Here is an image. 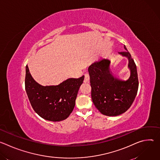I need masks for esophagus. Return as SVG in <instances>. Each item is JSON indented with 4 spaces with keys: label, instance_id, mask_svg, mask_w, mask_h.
Here are the masks:
<instances>
[{
    "label": "esophagus",
    "instance_id": "1",
    "mask_svg": "<svg viewBox=\"0 0 160 160\" xmlns=\"http://www.w3.org/2000/svg\"><path fill=\"white\" fill-rule=\"evenodd\" d=\"M90 80V76L88 73H85V78H84V82H88Z\"/></svg>",
    "mask_w": 160,
    "mask_h": 160
}]
</instances>
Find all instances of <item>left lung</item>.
Here are the masks:
<instances>
[{"mask_svg":"<svg viewBox=\"0 0 160 160\" xmlns=\"http://www.w3.org/2000/svg\"><path fill=\"white\" fill-rule=\"evenodd\" d=\"M124 48L126 51L119 53L128 59L131 74L127 80H120L111 75L108 59L96 61L88 68L93 103L106 116H117L125 112L138 94L139 80L136 64L125 45Z\"/></svg>","mask_w":160,"mask_h":160,"instance_id":"obj_1","label":"left lung"}]
</instances>
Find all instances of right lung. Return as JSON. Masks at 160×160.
<instances>
[{"label":"right lung","mask_w":160,"mask_h":160,"mask_svg":"<svg viewBox=\"0 0 160 160\" xmlns=\"http://www.w3.org/2000/svg\"><path fill=\"white\" fill-rule=\"evenodd\" d=\"M84 76L68 78L58 85L42 86L37 83L26 66L25 90L34 111L42 118L59 122L73 111L78 90Z\"/></svg>","instance_id":"add662e5"}]
</instances>
